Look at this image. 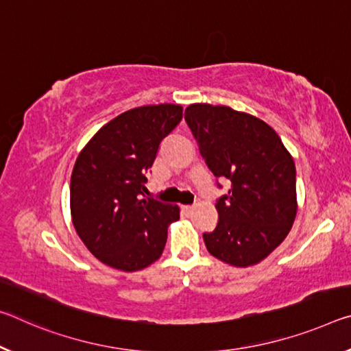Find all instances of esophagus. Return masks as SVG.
<instances>
[{"label": "esophagus", "instance_id": "esophagus-1", "mask_svg": "<svg viewBox=\"0 0 351 351\" xmlns=\"http://www.w3.org/2000/svg\"><path fill=\"white\" fill-rule=\"evenodd\" d=\"M182 213L191 215L193 213V206H182Z\"/></svg>", "mask_w": 351, "mask_h": 351}]
</instances>
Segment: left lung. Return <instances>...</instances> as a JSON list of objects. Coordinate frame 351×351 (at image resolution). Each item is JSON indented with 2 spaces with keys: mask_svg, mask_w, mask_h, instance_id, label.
Here are the masks:
<instances>
[{
  "mask_svg": "<svg viewBox=\"0 0 351 351\" xmlns=\"http://www.w3.org/2000/svg\"><path fill=\"white\" fill-rule=\"evenodd\" d=\"M184 119L209 170L231 181L228 195L215 204L219 223L203 234L206 248L232 267L259 264L295 220L292 154L274 128L228 106L191 104Z\"/></svg>",
  "mask_w": 351,
  "mask_h": 351,
  "instance_id": "1",
  "label": "left lung"
}]
</instances>
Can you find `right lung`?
<instances>
[{
  "label": "right lung",
  "instance_id": "obj_1",
  "mask_svg": "<svg viewBox=\"0 0 351 351\" xmlns=\"http://www.w3.org/2000/svg\"><path fill=\"white\" fill-rule=\"evenodd\" d=\"M182 119L180 104H149L106 123L77 154L70 213L77 236L98 261L137 271L160 258L176 204L143 198L159 143Z\"/></svg>",
  "mask_w": 351,
  "mask_h": 351
}]
</instances>
